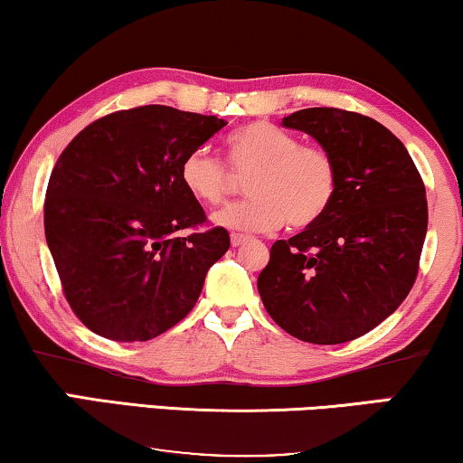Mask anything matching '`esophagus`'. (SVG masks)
I'll use <instances>...</instances> for the list:
<instances>
[{"label":"esophagus","instance_id":"34e87169","mask_svg":"<svg viewBox=\"0 0 463 463\" xmlns=\"http://www.w3.org/2000/svg\"><path fill=\"white\" fill-rule=\"evenodd\" d=\"M249 236H244V233H232V246H242L244 242H249Z\"/></svg>","mask_w":463,"mask_h":463}]
</instances>
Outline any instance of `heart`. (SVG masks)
I'll use <instances>...</instances> for the list:
<instances>
[{"label":"heart","mask_w":463,"mask_h":463,"mask_svg":"<svg viewBox=\"0 0 463 463\" xmlns=\"http://www.w3.org/2000/svg\"><path fill=\"white\" fill-rule=\"evenodd\" d=\"M233 175L246 176L250 200L214 214V223L238 232H271L284 221L295 230L325 217L337 194V166L318 145H299L288 132L268 122L246 124L227 138ZM183 187L194 200L217 206L230 195L233 176L206 147L183 157Z\"/></svg>","instance_id":"b5f03b06"}]
</instances>
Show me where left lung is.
Returning a JSON list of instances; mask_svg holds the SVG:
<instances>
[{"mask_svg": "<svg viewBox=\"0 0 463 463\" xmlns=\"http://www.w3.org/2000/svg\"><path fill=\"white\" fill-rule=\"evenodd\" d=\"M333 156L337 194L325 217L271 244L257 288L293 337H363L407 299L428 230L426 187L409 151L373 118L312 107L282 118Z\"/></svg>", "mask_w": 463, "mask_h": 463, "instance_id": "1", "label": "left lung"}]
</instances>
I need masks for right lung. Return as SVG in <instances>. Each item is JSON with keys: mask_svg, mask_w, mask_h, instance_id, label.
Returning a JSON list of instances; mask_svg holds the SVG:
<instances>
[{"mask_svg": "<svg viewBox=\"0 0 463 463\" xmlns=\"http://www.w3.org/2000/svg\"><path fill=\"white\" fill-rule=\"evenodd\" d=\"M227 122L145 105L86 126L50 176L43 230L62 293L92 333L149 341L192 312L214 261L230 249L183 187L189 151Z\"/></svg>", "mask_w": 463, "mask_h": 463, "instance_id": "right-lung-1", "label": "right lung"}]
</instances>
